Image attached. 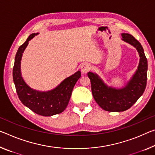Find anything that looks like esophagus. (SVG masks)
Instances as JSON below:
<instances>
[{
    "instance_id": "esophagus-1",
    "label": "esophagus",
    "mask_w": 155,
    "mask_h": 155,
    "mask_svg": "<svg viewBox=\"0 0 155 155\" xmlns=\"http://www.w3.org/2000/svg\"><path fill=\"white\" fill-rule=\"evenodd\" d=\"M91 65L87 63H83L81 67V71L83 73H87V72L91 70Z\"/></svg>"
}]
</instances>
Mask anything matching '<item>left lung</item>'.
I'll return each instance as SVG.
<instances>
[{
	"instance_id": "8db88e82",
	"label": "left lung",
	"mask_w": 155,
	"mask_h": 155,
	"mask_svg": "<svg viewBox=\"0 0 155 155\" xmlns=\"http://www.w3.org/2000/svg\"><path fill=\"white\" fill-rule=\"evenodd\" d=\"M122 40L133 45L140 56L138 69L126 86L121 89L108 87L97 74L88 72L93 97L97 104L105 111L123 112L132 106L143 94L147 83L148 61L143 47L134 36L121 34Z\"/></svg>"
}]
</instances>
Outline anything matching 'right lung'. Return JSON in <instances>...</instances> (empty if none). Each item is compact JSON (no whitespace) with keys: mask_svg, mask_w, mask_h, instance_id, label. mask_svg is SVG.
Masks as SVG:
<instances>
[{"mask_svg":"<svg viewBox=\"0 0 155 155\" xmlns=\"http://www.w3.org/2000/svg\"><path fill=\"white\" fill-rule=\"evenodd\" d=\"M37 34H31L25 42L19 47L13 68V79L17 94L23 104L36 114L50 117L64 111L70 99L73 88L81 74L80 71H78L66 78L54 89L48 92H40L29 87L21 76V61L29 41Z\"/></svg>","mask_w":155,"mask_h":155,"instance_id":"1","label":"right lung"}]
</instances>
